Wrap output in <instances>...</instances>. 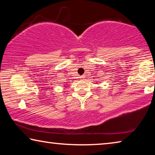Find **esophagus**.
Returning a JSON list of instances; mask_svg holds the SVG:
<instances>
[{"label":"esophagus","instance_id":"34e87169","mask_svg":"<svg viewBox=\"0 0 155 155\" xmlns=\"http://www.w3.org/2000/svg\"><path fill=\"white\" fill-rule=\"evenodd\" d=\"M85 75H82V76H81V77H80V78H81V79H83V78H85Z\"/></svg>","mask_w":155,"mask_h":155}]
</instances>
